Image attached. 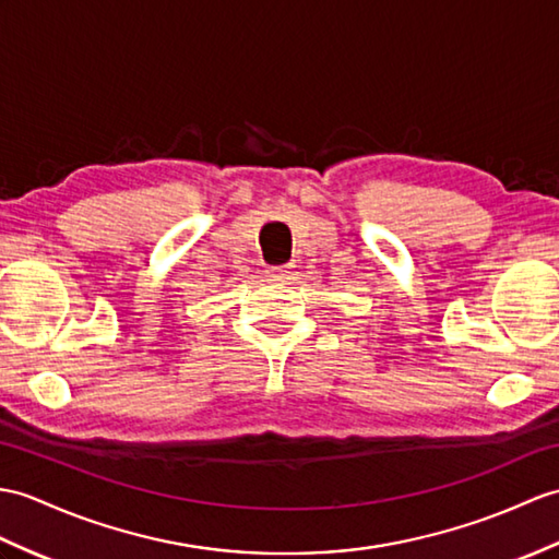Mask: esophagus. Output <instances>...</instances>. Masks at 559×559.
Instances as JSON below:
<instances>
[{"label":"esophagus","mask_w":559,"mask_h":559,"mask_svg":"<svg viewBox=\"0 0 559 559\" xmlns=\"http://www.w3.org/2000/svg\"><path fill=\"white\" fill-rule=\"evenodd\" d=\"M290 269L293 266H269L266 269V276H269V281H278V283L290 281V276H293Z\"/></svg>","instance_id":"1"}]
</instances>
